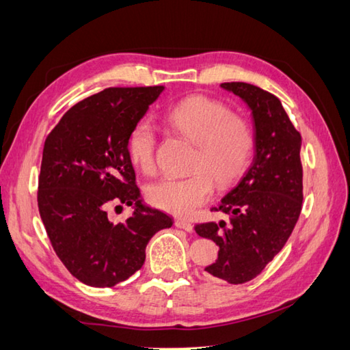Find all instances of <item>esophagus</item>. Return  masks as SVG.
Returning a JSON list of instances; mask_svg holds the SVG:
<instances>
[{"label":"esophagus","instance_id":"esophagus-1","mask_svg":"<svg viewBox=\"0 0 350 350\" xmlns=\"http://www.w3.org/2000/svg\"><path fill=\"white\" fill-rule=\"evenodd\" d=\"M174 225L177 226V228H180V230H185L187 232H193V230H194V226L189 224V221H187V220H183V219H177L176 221H174Z\"/></svg>","mask_w":350,"mask_h":350}]
</instances>
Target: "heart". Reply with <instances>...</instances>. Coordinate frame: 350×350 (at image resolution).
Returning <instances> with one entry per match:
<instances>
[{
  "mask_svg": "<svg viewBox=\"0 0 350 350\" xmlns=\"http://www.w3.org/2000/svg\"><path fill=\"white\" fill-rule=\"evenodd\" d=\"M165 122L194 142L189 159L193 173L182 179L163 177L151 183L147 199L162 211L191 215L213 196L214 180L226 188L245 173L254 150V133L247 120L232 114L219 100L200 94L170 107ZM156 142V129L148 119H141L130 131V157L145 173L154 170Z\"/></svg>",
  "mask_w": 350,
  "mask_h": 350,
  "instance_id": "b5f03b06",
  "label": "heart"
}]
</instances>
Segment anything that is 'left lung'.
Returning a JSON list of instances; mask_svg holds the SVG:
<instances>
[{
	"label": "left lung",
	"mask_w": 350,
	"mask_h": 350,
	"mask_svg": "<svg viewBox=\"0 0 350 350\" xmlns=\"http://www.w3.org/2000/svg\"><path fill=\"white\" fill-rule=\"evenodd\" d=\"M251 111L254 159L239 183L214 211L230 221L196 225L200 237L219 246L208 274L231 284L252 280L282 251L301 213V136L292 125L280 99L246 82H224Z\"/></svg>",
	"instance_id": "obj_1"
}]
</instances>
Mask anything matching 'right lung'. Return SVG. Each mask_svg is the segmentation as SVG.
I'll return each mask as SVG.
<instances>
[{
    "instance_id": "1",
    "label": "right lung",
    "mask_w": 350,
    "mask_h": 350,
    "mask_svg": "<svg viewBox=\"0 0 350 350\" xmlns=\"http://www.w3.org/2000/svg\"><path fill=\"white\" fill-rule=\"evenodd\" d=\"M163 90L107 88L73 105L44 144L42 224L70 274L93 288L131 277L142 268L150 239L173 226L168 214L142 203L129 153L131 129ZM110 201L135 207L132 217L113 224L106 215Z\"/></svg>"
}]
</instances>
